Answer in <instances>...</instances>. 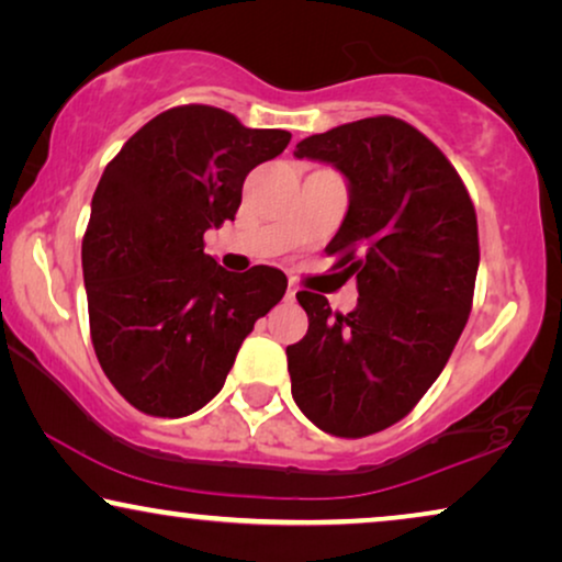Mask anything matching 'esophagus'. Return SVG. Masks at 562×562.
I'll return each mask as SVG.
<instances>
[{"instance_id": "esophagus-1", "label": "esophagus", "mask_w": 562, "mask_h": 562, "mask_svg": "<svg viewBox=\"0 0 562 562\" xmlns=\"http://www.w3.org/2000/svg\"><path fill=\"white\" fill-rule=\"evenodd\" d=\"M286 299H289V302H294V299H296V289L294 286L286 289Z\"/></svg>"}]
</instances>
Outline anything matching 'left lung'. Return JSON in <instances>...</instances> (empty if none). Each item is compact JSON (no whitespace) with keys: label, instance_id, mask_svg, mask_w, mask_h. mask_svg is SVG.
Returning a JSON list of instances; mask_svg holds the SVG:
<instances>
[{"label":"left lung","instance_id":"8db88e82","mask_svg":"<svg viewBox=\"0 0 562 562\" xmlns=\"http://www.w3.org/2000/svg\"><path fill=\"white\" fill-rule=\"evenodd\" d=\"M294 156L345 176L348 212L327 252L360 296L333 317L325 296L299 291L310 329L286 348L291 396L325 432L366 437L406 417L448 363L471 314L479 222L450 160L404 120L348 122Z\"/></svg>","mask_w":562,"mask_h":562}]
</instances>
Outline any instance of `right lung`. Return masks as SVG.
<instances>
[{"mask_svg": "<svg viewBox=\"0 0 562 562\" xmlns=\"http://www.w3.org/2000/svg\"><path fill=\"white\" fill-rule=\"evenodd\" d=\"M286 130L245 127L217 106H173L104 168L81 245L91 342L112 386L153 417H187L225 386L286 276L225 271L204 233L235 220L243 181L283 153Z\"/></svg>", "mask_w": 562, "mask_h": 562, "instance_id": "obj_1", "label": "right lung"}]
</instances>
